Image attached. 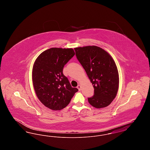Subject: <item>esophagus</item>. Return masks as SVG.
<instances>
[{"label":"esophagus","instance_id":"esophagus-1","mask_svg":"<svg viewBox=\"0 0 150 150\" xmlns=\"http://www.w3.org/2000/svg\"><path fill=\"white\" fill-rule=\"evenodd\" d=\"M77 88H78L79 91H80V90H81V86H80V85H78V86H77Z\"/></svg>","mask_w":150,"mask_h":150}]
</instances>
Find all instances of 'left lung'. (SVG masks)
I'll return each mask as SVG.
<instances>
[{"label": "left lung", "mask_w": 150, "mask_h": 150, "mask_svg": "<svg viewBox=\"0 0 150 150\" xmlns=\"http://www.w3.org/2000/svg\"><path fill=\"white\" fill-rule=\"evenodd\" d=\"M76 56L94 87V95L88 98L94 107L108 106L114 100L119 78L114 60L106 51L97 46L74 48Z\"/></svg>", "instance_id": "obj_1"}]
</instances>
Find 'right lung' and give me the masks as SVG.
<instances>
[{"label":"right lung","mask_w":150,"mask_h":150,"mask_svg":"<svg viewBox=\"0 0 150 150\" xmlns=\"http://www.w3.org/2000/svg\"><path fill=\"white\" fill-rule=\"evenodd\" d=\"M74 55L72 48H52L42 52L34 62L32 76L36 94L52 110L66 107L78 91L63 74L64 65Z\"/></svg>","instance_id":"add662e5"}]
</instances>
